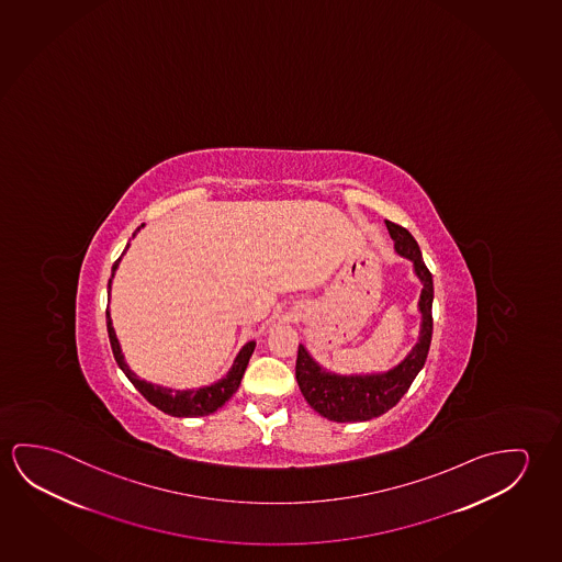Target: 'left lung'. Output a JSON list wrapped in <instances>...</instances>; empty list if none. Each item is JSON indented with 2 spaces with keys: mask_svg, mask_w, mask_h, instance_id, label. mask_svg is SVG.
<instances>
[{
  "mask_svg": "<svg viewBox=\"0 0 562 562\" xmlns=\"http://www.w3.org/2000/svg\"><path fill=\"white\" fill-rule=\"evenodd\" d=\"M387 224L389 235L395 241L398 257L411 260L420 284V335L415 348L405 356L403 362L387 372L342 373L328 372L319 362H315L307 348L300 345L295 362V380L302 389V395L313 411L335 423H362L387 413L405 395L411 383L423 370L426 356L432 342V302L434 282L430 270L426 268L423 252L415 237L401 225Z\"/></svg>",
  "mask_w": 562,
  "mask_h": 562,
  "instance_id": "8db88e82",
  "label": "left lung"
}]
</instances>
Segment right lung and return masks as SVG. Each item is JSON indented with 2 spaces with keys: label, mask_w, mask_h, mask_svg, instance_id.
I'll use <instances>...</instances> for the list:
<instances>
[{
  "label": "right lung",
  "mask_w": 562,
  "mask_h": 562,
  "mask_svg": "<svg viewBox=\"0 0 562 562\" xmlns=\"http://www.w3.org/2000/svg\"><path fill=\"white\" fill-rule=\"evenodd\" d=\"M144 225H139L138 229L134 232L132 237H136L139 229ZM130 243L126 245L124 252L128 250ZM122 252V255H124ZM121 259L116 260L111 270V280H109V302H111V284H113L114 274H116V268L121 265ZM106 330H109V340H111V348H113L114 360L119 363L124 375L132 381V385L138 389L139 393L151 403L157 406L159 411H164L165 415L171 416H206L216 413L220 406L225 405V401H229L235 391L241 385L243 373L247 370V363L249 358L252 356L255 350V340H249L247 345L243 346L239 350V355L235 356L234 366L229 368V372L225 373V378L212 383V385H204V387L196 389H171L164 387V385H156V383H149L146 380H139L136 373L130 370L128 363L124 360L122 355L121 342L116 338L114 333L113 319H111V312L106 307Z\"/></svg>",
  "instance_id": "add662e5"
}]
</instances>
